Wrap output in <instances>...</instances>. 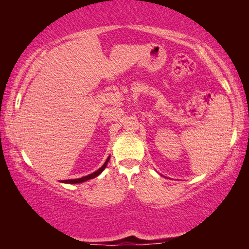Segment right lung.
<instances>
[{
	"label": "right lung",
	"instance_id": "obj_1",
	"mask_svg": "<svg viewBox=\"0 0 249 249\" xmlns=\"http://www.w3.org/2000/svg\"><path fill=\"white\" fill-rule=\"evenodd\" d=\"M109 157H111V156H108L107 157V159L105 160V162L103 163V166L100 168V169H98L96 171H94V172H92V174H90V175H88V176H84V177H82V178H79V179H71V180H61V182L62 183H71V184H75V183H81V182H84V181H88V180H90V179H93V178H95V177H98L101 172H102L105 168H107V162H108V160H109Z\"/></svg>",
	"mask_w": 249,
	"mask_h": 249
}]
</instances>
